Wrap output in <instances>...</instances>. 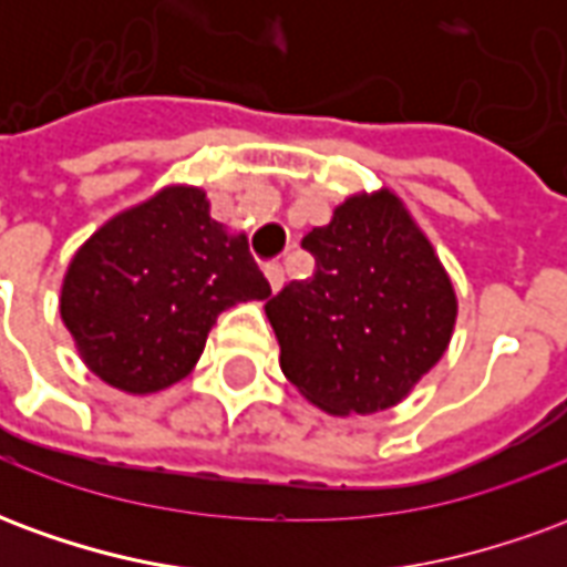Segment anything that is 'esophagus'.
<instances>
[{
    "instance_id": "esophagus-1",
    "label": "esophagus",
    "mask_w": 567,
    "mask_h": 567,
    "mask_svg": "<svg viewBox=\"0 0 567 567\" xmlns=\"http://www.w3.org/2000/svg\"><path fill=\"white\" fill-rule=\"evenodd\" d=\"M264 272H267V279H270L272 291H279V288L285 285L282 264H279V260H272V264H267V267H264Z\"/></svg>"
}]
</instances>
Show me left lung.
<instances>
[{
	"label": "left lung",
	"mask_w": 567,
	"mask_h": 567,
	"mask_svg": "<svg viewBox=\"0 0 567 567\" xmlns=\"http://www.w3.org/2000/svg\"><path fill=\"white\" fill-rule=\"evenodd\" d=\"M300 246L309 279L267 300L282 373L331 416L398 404L446 352L455 291L404 203L382 190L346 199Z\"/></svg>",
	"instance_id": "obj_1"
}]
</instances>
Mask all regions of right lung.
<instances>
[{
	"mask_svg": "<svg viewBox=\"0 0 567 567\" xmlns=\"http://www.w3.org/2000/svg\"><path fill=\"white\" fill-rule=\"evenodd\" d=\"M264 297L246 236L212 221L203 190L166 187L79 248L60 316L100 380L148 394L190 373L224 309Z\"/></svg>",
	"mask_w": 567,
	"mask_h": 567,
	"instance_id": "add662e5",
	"label": "right lung"
}]
</instances>
